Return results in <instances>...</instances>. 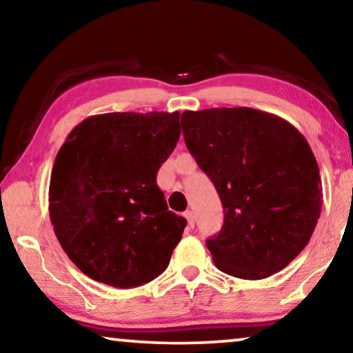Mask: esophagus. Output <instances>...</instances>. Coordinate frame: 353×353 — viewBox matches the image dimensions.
<instances>
[{
	"label": "esophagus",
	"instance_id": "obj_1",
	"mask_svg": "<svg viewBox=\"0 0 353 353\" xmlns=\"http://www.w3.org/2000/svg\"><path fill=\"white\" fill-rule=\"evenodd\" d=\"M183 216L187 218V225H188V228L192 229L193 226H194V216H193V212L192 210H187L185 214H183Z\"/></svg>",
	"mask_w": 353,
	"mask_h": 353
}]
</instances>
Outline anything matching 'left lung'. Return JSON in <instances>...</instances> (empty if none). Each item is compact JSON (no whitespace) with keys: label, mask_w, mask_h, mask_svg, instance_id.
Wrapping results in <instances>:
<instances>
[{"label":"left lung","mask_w":353,"mask_h":353,"mask_svg":"<svg viewBox=\"0 0 353 353\" xmlns=\"http://www.w3.org/2000/svg\"><path fill=\"white\" fill-rule=\"evenodd\" d=\"M182 132L225 209L220 234L205 242L218 270L243 279L283 270L321 216L322 181L306 138L247 106L183 111Z\"/></svg>","instance_id":"left-lung-1"}]
</instances>
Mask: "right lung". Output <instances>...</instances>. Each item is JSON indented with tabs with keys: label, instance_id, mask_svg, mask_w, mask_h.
Here are the masks:
<instances>
[{
	"label": "right lung",
	"instance_id": "add662e5",
	"mask_svg": "<svg viewBox=\"0 0 353 353\" xmlns=\"http://www.w3.org/2000/svg\"><path fill=\"white\" fill-rule=\"evenodd\" d=\"M179 137V111H149L89 116L65 138L50 177V220L89 278L130 289L166 270L187 221L168 210L157 172Z\"/></svg>",
	"mask_w": 353,
	"mask_h": 353
}]
</instances>
